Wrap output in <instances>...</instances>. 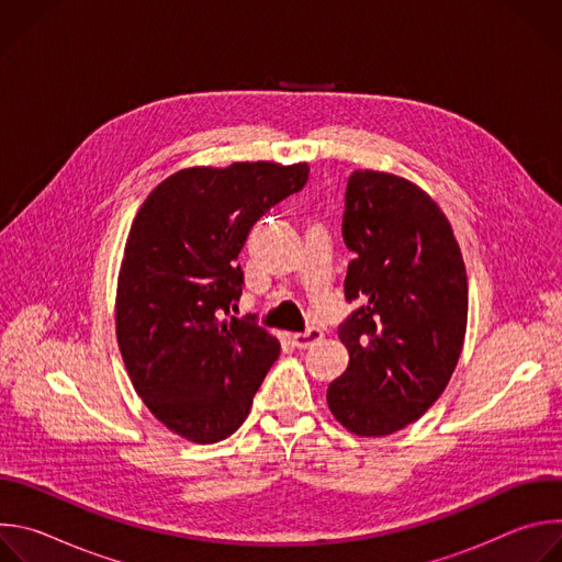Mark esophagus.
Returning <instances> with one entry per match:
<instances>
[{
    "label": "esophagus",
    "mask_w": 562,
    "mask_h": 562,
    "mask_svg": "<svg viewBox=\"0 0 562 562\" xmlns=\"http://www.w3.org/2000/svg\"><path fill=\"white\" fill-rule=\"evenodd\" d=\"M291 340H293V345H295L297 349H306V347L315 345L317 340H323V329L308 327L304 334H293V336H291Z\"/></svg>",
    "instance_id": "esophagus-1"
}]
</instances>
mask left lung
I'll return each mask as SVG.
<instances>
[{"label":"left lung","instance_id":"8db88e82","mask_svg":"<svg viewBox=\"0 0 562 562\" xmlns=\"http://www.w3.org/2000/svg\"><path fill=\"white\" fill-rule=\"evenodd\" d=\"M342 237L353 260L338 327L347 371L329 384L336 420L356 436H389L445 391L467 329V271L440 206L405 178L353 171Z\"/></svg>","mask_w":562,"mask_h":562}]
</instances>
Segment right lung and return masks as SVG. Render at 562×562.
<instances>
[{"instance_id": "add662e5", "label": "right lung", "mask_w": 562, "mask_h": 562, "mask_svg": "<svg viewBox=\"0 0 562 562\" xmlns=\"http://www.w3.org/2000/svg\"><path fill=\"white\" fill-rule=\"evenodd\" d=\"M306 165L184 169L139 206L117 278V342L150 414L193 442L228 438L280 356L254 315L235 317L249 231L302 191Z\"/></svg>"}]
</instances>
